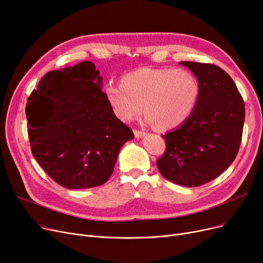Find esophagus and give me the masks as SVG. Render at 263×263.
<instances>
[{
    "mask_svg": "<svg viewBox=\"0 0 263 263\" xmlns=\"http://www.w3.org/2000/svg\"><path fill=\"white\" fill-rule=\"evenodd\" d=\"M145 132L144 131H139V130H134V135L136 139H142L143 136H145Z\"/></svg>",
    "mask_w": 263,
    "mask_h": 263,
    "instance_id": "34e87169",
    "label": "esophagus"
}]
</instances>
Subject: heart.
Listing matches in <instances>:
<instances>
[{"instance_id":"1","label":"heart","mask_w":263,"mask_h":263,"mask_svg":"<svg viewBox=\"0 0 263 263\" xmlns=\"http://www.w3.org/2000/svg\"><path fill=\"white\" fill-rule=\"evenodd\" d=\"M107 103L117 118L129 121L143 112L146 121L161 131L179 128L197 106L200 85L182 68H139L123 74L121 83L104 88Z\"/></svg>"}]
</instances>
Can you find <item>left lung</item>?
I'll return each instance as SVG.
<instances>
[{
	"label": "left lung",
	"mask_w": 263,
	"mask_h": 263,
	"mask_svg": "<svg viewBox=\"0 0 263 263\" xmlns=\"http://www.w3.org/2000/svg\"><path fill=\"white\" fill-rule=\"evenodd\" d=\"M197 78L200 96L192 116L165 133L166 151L157 161L167 180L186 187L209 182L225 172L241 145L245 106L230 76L212 64L180 62Z\"/></svg>",
	"instance_id": "left-lung-1"
}]
</instances>
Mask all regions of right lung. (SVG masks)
I'll list each match as a JSON object with an SVG mask.
<instances>
[{
	"instance_id": "1",
	"label": "right lung",
	"mask_w": 263,
	"mask_h": 263,
	"mask_svg": "<svg viewBox=\"0 0 263 263\" xmlns=\"http://www.w3.org/2000/svg\"><path fill=\"white\" fill-rule=\"evenodd\" d=\"M102 77L91 62L48 72L27 100L32 154L66 189L102 185L113 174L123 144L134 139L101 90Z\"/></svg>"
}]
</instances>
